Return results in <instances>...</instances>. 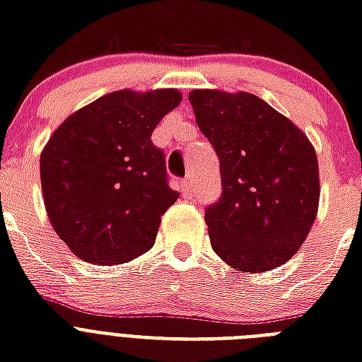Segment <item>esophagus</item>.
Returning a JSON list of instances; mask_svg holds the SVG:
<instances>
[{
    "label": "esophagus",
    "mask_w": 362,
    "mask_h": 362,
    "mask_svg": "<svg viewBox=\"0 0 362 362\" xmlns=\"http://www.w3.org/2000/svg\"><path fill=\"white\" fill-rule=\"evenodd\" d=\"M180 189H182V195H184V197H192V193H193L192 180H189V178H186V180H182Z\"/></svg>",
    "instance_id": "1"
}]
</instances>
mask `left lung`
Listing matches in <instances>:
<instances>
[{
    "instance_id": "obj_1",
    "label": "left lung",
    "mask_w": 362,
    "mask_h": 362,
    "mask_svg": "<svg viewBox=\"0 0 362 362\" xmlns=\"http://www.w3.org/2000/svg\"><path fill=\"white\" fill-rule=\"evenodd\" d=\"M189 103L220 159L223 192L204 214L214 252L244 274L287 263L320 206L314 144L253 93L193 90Z\"/></svg>"
}]
</instances>
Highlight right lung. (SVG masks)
I'll return each instance as SVG.
<instances>
[{
  "instance_id": "right-lung-1",
  "label": "right lung",
  "mask_w": 362,
  "mask_h": 362,
  "mask_svg": "<svg viewBox=\"0 0 362 362\" xmlns=\"http://www.w3.org/2000/svg\"><path fill=\"white\" fill-rule=\"evenodd\" d=\"M182 93L118 90L65 118L41 152V187L58 237L86 263L122 264L156 242L178 199L152 133Z\"/></svg>"
}]
</instances>
